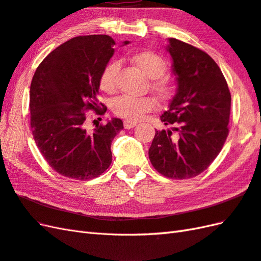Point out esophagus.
<instances>
[{"mask_svg": "<svg viewBox=\"0 0 261 261\" xmlns=\"http://www.w3.org/2000/svg\"><path fill=\"white\" fill-rule=\"evenodd\" d=\"M138 123L135 122V121H130V120H125L123 122L124 125V129H131V128H135Z\"/></svg>", "mask_w": 261, "mask_h": 261, "instance_id": "34e87169", "label": "esophagus"}]
</instances>
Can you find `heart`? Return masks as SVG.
Instances as JSON below:
<instances>
[{
	"mask_svg": "<svg viewBox=\"0 0 261 261\" xmlns=\"http://www.w3.org/2000/svg\"><path fill=\"white\" fill-rule=\"evenodd\" d=\"M131 61L140 69L144 75L151 79L150 88L156 99L161 102H168L172 99L175 92L174 83L170 77L165 75L168 70V63L165 59L152 51H142L133 54ZM120 62H109L102 70L100 76V88L107 93H113L117 90V79L120 71ZM154 108L153 99L133 98V96H120L114 100L112 110L116 116L130 121L141 120L145 113L152 111Z\"/></svg>",
	"mask_w": 261,
	"mask_h": 261,
	"instance_id": "1",
	"label": "heart"
}]
</instances>
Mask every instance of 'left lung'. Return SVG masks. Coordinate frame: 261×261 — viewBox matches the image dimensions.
<instances>
[{"label":"left lung","mask_w":261,"mask_h":261,"mask_svg":"<svg viewBox=\"0 0 261 261\" xmlns=\"http://www.w3.org/2000/svg\"><path fill=\"white\" fill-rule=\"evenodd\" d=\"M177 93L160 117L171 130L156 131L149 159L169 179H190L219 154L229 133L231 94L215 60L200 48L169 39Z\"/></svg>","instance_id":"8db88e82"}]
</instances>
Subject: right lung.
Wrapping results in <instances>:
<instances>
[{"label": "right lung", "instance_id": "add662e5", "mask_svg": "<svg viewBox=\"0 0 261 261\" xmlns=\"http://www.w3.org/2000/svg\"><path fill=\"white\" fill-rule=\"evenodd\" d=\"M114 44L106 34L75 36L48 54L33 75L30 124L34 141L48 166L66 178H96L112 162L111 143L123 129L122 120L112 119L93 131L86 121L90 110L96 116L107 111L96 95Z\"/></svg>", "mask_w": 261, "mask_h": 261}]
</instances>
